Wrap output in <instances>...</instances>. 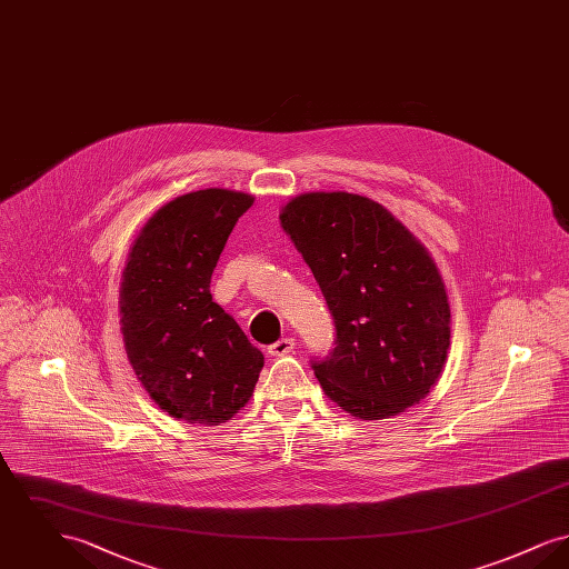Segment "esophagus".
Returning a JSON list of instances; mask_svg holds the SVG:
<instances>
[{
    "label": "esophagus",
    "instance_id": "esophagus-1",
    "mask_svg": "<svg viewBox=\"0 0 569 569\" xmlns=\"http://www.w3.org/2000/svg\"><path fill=\"white\" fill-rule=\"evenodd\" d=\"M295 348H297V341L292 337H283L277 343H272L269 353L271 356H288V353L295 352Z\"/></svg>",
    "mask_w": 569,
    "mask_h": 569
}]
</instances>
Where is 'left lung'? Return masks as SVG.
Instances as JSON below:
<instances>
[{"label":"left lung","instance_id":"left-lung-1","mask_svg":"<svg viewBox=\"0 0 569 569\" xmlns=\"http://www.w3.org/2000/svg\"><path fill=\"white\" fill-rule=\"evenodd\" d=\"M279 219L335 320V350L311 362L326 397L362 420L420 403L450 348L448 295L427 247L348 191L300 193Z\"/></svg>","mask_w":569,"mask_h":569}]
</instances>
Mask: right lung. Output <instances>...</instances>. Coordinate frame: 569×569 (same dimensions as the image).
<instances>
[{"label":"right lung","instance_id":"obj_1","mask_svg":"<svg viewBox=\"0 0 569 569\" xmlns=\"http://www.w3.org/2000/svg\"><path fill=\"white\" fill-rule=\"evenodd\" d=\"M243 191H191L158 209L130 249L121 332L136 378L156 406L217 427L249 403L264 356L211 297V274L239 217Z\"/></svg>","mask_w":569,"mask_h":569}]
</instances>
